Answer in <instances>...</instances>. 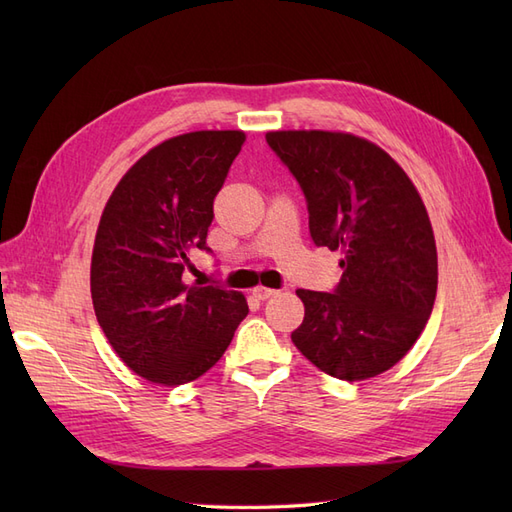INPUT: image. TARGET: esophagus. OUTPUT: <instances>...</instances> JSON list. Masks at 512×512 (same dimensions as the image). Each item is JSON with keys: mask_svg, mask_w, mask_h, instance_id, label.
Segmentation results:
<instances>
[{"mask_svg": "<svg viewBox=\"0 0 512 512\" xmlns=\"http://www.w3.org/2000/svg\"><path fill=\"white\" fill-rule=\"evenodd\" d=\"M252 294H254L256 299L265 301V299H271V297H275L277 290H273V288H267V286H256V288L252 290Z\"/></svg>", "mask_w": 512, "mask_h": 512, "instance_id": "1", "label": "esophagus"}]
</instances>
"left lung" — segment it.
I'll list each match as a JSON object with an SVG mask.
<instances>
[{"instance_id":"8db88e82","label":"left lung","mask_w":512,"mask_h":512,"mask_svg":"<svg viewBox=\"0 0 512 512\" xmlns=\"http://www.w3.org/2000/svg\"><path fill=\"white\" fill-rule=\"evenodd\" d=\"M301 183L316 245L342 254L335 292L297 290L305 318L292 342L339 380L374 378L421 337L438 290V252L421 194L389 153L329 130L267 132Z\"/></svg>"}]
</instances>
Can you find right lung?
<instances>
[{"label":"right lung","mask_w":512,"mask_h":512,"mask_svg":"<svg viewBox=\"0 0 512 512\" xmlns=\"http://www.w3.org/2000/svg\"><path fill=\"white\" fill-rule=\"evenodd\" d=\"M245 143L241 130L168 138L136 160L108 198L91 254V301L108 344L134 374L162 386L222 359L245 294L185 284L194 250H209L213 198Z\"/></svg>","instance_id":"obj_1"}]
</instances>
